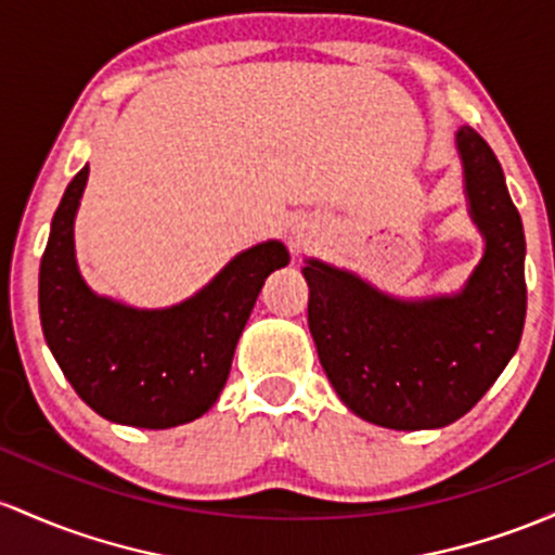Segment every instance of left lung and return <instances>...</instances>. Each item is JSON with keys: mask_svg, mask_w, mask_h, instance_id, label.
Segmentation results:
<instances>
[{"mask_svg": "<svg viewBox=\"0 0 555 555\" xmlns=\"http://www.w3.org/2000/svg\"><path fill=\"white\" fill-rule=\"evenodd\" d=\"M466 192L487 249L455 297L400 302L310 260L308 326L343 403L387 429L453 424L482 400L516 352L527 315L525 229L495 152L459 131Z\"/></svg>", "mask_w": 555, "mask_h": 555, "instance_id": "left-lung-1", "label": "left lung"}]
</instances>
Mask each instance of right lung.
Masks as SVG:
<instances>
[{"instance_id": "1", "label": "right lung", "mask_w": 555, "mask_h": 555, "mask_svg": "<svg viewBox=\"0 0 555 555\" xmlns=\"http://www.w3.org/2000/svg\"><path fill=\"white\" fill-rule=\"evenodd\" d=\"M89 166L73 176L39 268V313L78 398L109 422L168 429L203 416L229 379L236 339L266 276L289 263L279 242L236 255L192 300L133 310L91 295L73 258V216Z\"/></svg>"}]
</instances>
